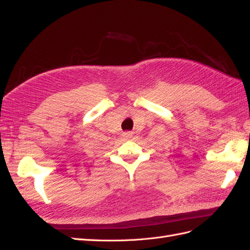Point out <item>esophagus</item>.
Instances as JSON below:
<instances>
[{
    "mask_svg": "<svg viewBox=\"0 0 250 250\" xmlns=\"http://www.w3.org/2000/svg\"><path fill=\"white\" fill-rule=\"evenodd\" d=\"M132 135H133L132 132H126V133H125V134H124V136H125V138H131V137H132Z\"/></svg>",
    "mask_w": 250,
    "mask_h": 250,
    "instance_id": "esophagus-1",
    "label": "esophagus"
}]
</instances>
